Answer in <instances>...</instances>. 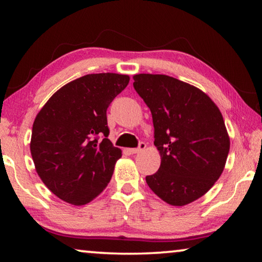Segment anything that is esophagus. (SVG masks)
I'll use <instances>...</instances> for the list:
<instances>
[{
    "mask_svg": "<svg viewBox=\"0 0 262 262\" xmlns=\"http://www.w3.org/2000/svg\"><path fill=\"white\" fill-rule=\"evenodd\" d=\"M145 147H147V144H145L144 142H140L139 147L134 148V149H129V152H130V154H139V152H141V151H143V150L145 149Z\"/></svg>",
    "mask_w": 262,
    "mask_h": 262,
    "instance_id": "obj_1",
    "label": "esophagus"
}]
</instances>
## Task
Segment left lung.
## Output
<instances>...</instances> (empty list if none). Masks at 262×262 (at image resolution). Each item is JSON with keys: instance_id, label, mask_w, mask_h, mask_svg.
Here are the masks:
<instances>
[{"instance_id": "8db88e82", "label": "left lung", "mask_w": 262, "mask_h": 262, "mask_svg": "<svg viewBox=\"0 0 262 262\" xmlns=\"http://www.w3.org/2000/svg\"><path fill=\"white\" fill-rule=\"evenodd\" d=\"M135 91L152 115L154 144L162 162L145 177L152 192L172 206L205 195L220 178L230 139L220 110L205 92L166 75L139 74Z\"/></svg>"}]
</instances>
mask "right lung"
I'll return each instance as SVG.
<instances>
[{
	"instance_id": "obj_1",
	"label": "right lung",
	"mask_w": 262,
	"mask_h": 262,
	"mask_svg": "<svg viewBox=\"0 0 262 262\" xmlns=\"http://www.w3.org/2000/svg\"><path fill=\"white\" fill-rule=\"evenodd\" d=\"M128 83L127 75H85L57 90L38 113L31 155L42 183L61 200L85 205L110 183L121 150L107 139L106 111Z\"/></svg>"
}]
</instances>
